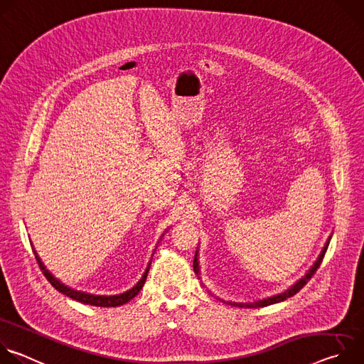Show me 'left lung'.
<instances>
[{
	"label": "left lung",
	"instance_id": "left-lung-1",
	"mask_svg": "<svg viewBox=\"0 0 364 364\" xmlns=\"http://www.w3.org/2000/svg\"><path fill=\"white\" fill-rule=\"evenodd\" d=\"M330 240H331V236L327 239V242H326V245H324L321 253L318 255V257H317V261L314 262V265L306 271V274H305L301 279H298L295 284H292V285H291L288 289H285L284 292L277 294V295H274V296H268V298H262V299H256V301H253V302H232V301H228V302L225 301V302L229 304V305H233V306H240V308H259V306H268V305H272V304H277V302H281V301H285V299L294 296V295L311 279V277H313V275L316 274V271L320 268V265H321V262H323V257H324V255H326V252H327V249H328ZM197 249H198V247H197ZM193 268H194V274H196V275H200L198 250H196V255H194Z\"/></svg>",
	"mask_w": 364,
	"mask_h": 364
}]
</instances>
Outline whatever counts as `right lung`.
Returning <instances> with one entry per match:
<instances>
[{
	"label": "right lung",
	"instance_id": "1",
	"mask_svg": "<svg viewBox=\"0 0 364 364\" xmlns=\"http://www.w3.org/2000/svg\"><path fill=\"white\" fill-rule=\"evenodd\" d=\"M163 236H164V233L161 235V237H163ZM31 246H33V243H31ZM155 249H157V247H155ZM33 252H34V255H36L38 267H40V269L43 271L44 277L47 278V281H48L51 285H53L59 292H62V294L70 296V298L75 299V301H79V302L87 304V305H95V306H119V305H124V304L129 302V301H131L135 295H138V292L142 289V287H144V284H145V279H146V275H148V271H149V267H151V261H152V257H151V261L148 262V267H146V269H145L142 278H141L131 289H128V291H125V292H122V294H118V295H95V294H89V292H83V291L73 289V288H70L69 285L63 284L60 279H58L53 274H51V272L44 267V264L41 262V259H40V256L37 255V252L34 250V247H33ZM152 255H154V253H152Z\"/></svg>",
	"mask_w": 364,
	"mask_h": 364
}]
</instances>
